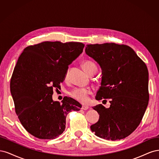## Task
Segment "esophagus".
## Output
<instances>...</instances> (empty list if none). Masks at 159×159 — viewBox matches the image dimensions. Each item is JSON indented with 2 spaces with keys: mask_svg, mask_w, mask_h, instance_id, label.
Here are the masks:
<instances>
[{
  "mask_svg": "<svg viewBox=\"0 0 159 159\" xmlns=\"http://www.w3.org/2000/svg\"><path fill=\"white\" fill-rule=\"evenodd\" d=\"M89 109V107L88 106V105H83L82 107H81V109L83 110H87Z\"/></svg>",
  "mask_w": 159,
  "mask_h": 159,
  "instance_id": "1",
  "label": "esophagus"
}]
</instances>
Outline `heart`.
I'll return each mask as SVG.
<instances>
[{"label":"heart","mask_w":159,"mask_h":159,"mask_svg":"<svg viewBox=\"0 0 159 159\" xmlns=\"http://www.w3.org/2000/svg\"><path fill=\"white\" fill-rule=\"evenodd\" d=\"M82 68L88 75L93 70L97 71V67L93 62L91 61H85L82 63ZM91 89L88 88H75L70 92L72 98L80 102L85 103L88 101V95L91 93Z\"/></svg>","instance_id":"b5f03b06"}]
</instances>
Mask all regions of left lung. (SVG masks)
<instances>
[{
    "mask_svg": "<svg viewBox=\"0 0 159 159\" xmlns=\"http://www.w3.org/2000/svg\"><path fill=\"white\" fill-rule=\"evenodd\" d=\"M86 54L102 70L95 99L107 102L93 107L99 115L91 125L96 136L116 141L128 137L140 124L148 103V73L145 64L131 47L115 43L88 44Z\"/></svg>",
    "mask_w": 159,
    "mask_h": 159,
    "instance_id": "left-lung-1",
    "label": "left lung"
}]
</instances>
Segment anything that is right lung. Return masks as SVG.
Instances as JSON below:
<instances>
[{
    "label": "right lung",
    "mask_w": 159,
    "mask_h": 159,
    "mask_svg": "<svg viewBox=\"0 0 159 159\" xmlns=\"http://www.w3.org/2000/svg\"><path fill=\"white\" fill-rule=\"evenodd\" d=\"M84 46L81 42H44L26 47L18 57L11 92L18 117L32 135L57 138L64 131L67 115L80 110L81 105L75 99L65 97L60 103L52 95Z\"/></svg>",
    "instance_id": "1"
}]
</instances>
